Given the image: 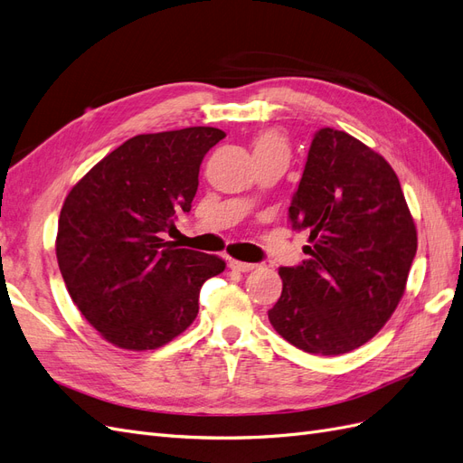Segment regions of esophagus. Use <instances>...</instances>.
<instances>
[{
	"mask_svg": "<svg viewBox=\"0 0 463 463\" xmlns=\"http://www.w3.org/2000/svg\"><path fill=\"white\" fill-rule=\"evenodd\" d=\"M230 269H232V270H237V272H250V270H255V269H257V264L230 259Z\"/></svg>",
	"mask_w": 463,
	"mask_h": 463,
	"instance_id": "1",
	"label": "esophagus"
}]
</instances>
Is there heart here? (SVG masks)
<instances>
[{
    "mask_svg": "<svg viewBox=\"0 0 463 463\" xmlns=\"http://www.w3.org/2000/svg\"><path fill=\"white\" fill-rule=\"evenodd\" d=\"M253 150L255 154H288V145L278 131H266L257 138Z\"/></svg>",
    "mask_w": 463,
    "mask_h": 463,
    "instance_id": "heart-1",
    "label": "heart"
}]
</instances>
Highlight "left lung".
<instances>
[{
    "label": "left lung",
    "mask_w": 463,
    "mask_h": 463,
    "mask_svg": "<svg viewBox=\"0 0 463 463\" xmlns=\"http://www.w3.org/2000/svg\"><path fill=\"white\" fill-rule=\"evenodd\" d=\"M309 232L299 266H282L274 330L307 354L342 355L396 311L417 253V230L392 165L345 131L315 133L289 206Z\"/></svg>",
    "instance_id": "obj_1"
}]
</instances>
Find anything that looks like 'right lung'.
<instances>
[{
    "label": "right lung",
    "instance_id": "obj_1",
    "mask_svg": "<svg viewBox=\"0 0 463 463\" xmlns=\"http://www.w3.org/2000/svg\"><path fill=\"white\" fill-rule=\"evenodd\" d=\"M216 128L137 135L98 162L61 206L55 255L77 309L109 344L156 349L191 326L216 255L179 249L162 233L189 213Z\"/></svg>",
    "mask_w": 463,
    "mask_h": 463
}]
</instances>
